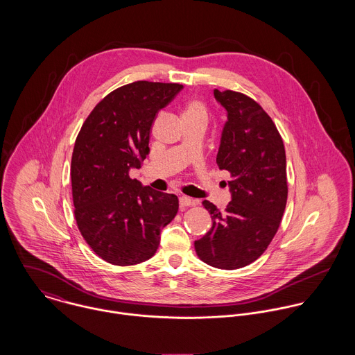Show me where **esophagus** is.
Wrapping results in <instances>:
<instances>
[{"mask_svg":"<svg viewBox=\"0 0 355 355\" xmlns=\"http://www.w3.org/2000/svg\"><path fill=\"white\" fill-rule=\"evenodd\" d=\"M179 203H180V207L184 209V207H189V206H194V205H198L197 200H191L189 197H180L179 198Z\"/></svg>","mask_w":355,"mask_h":355,"instance_id":"obj_1","label":"esophagus"}]
</instances>
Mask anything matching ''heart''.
<instances>
[{
    "label": "heart",
    "instance_id": "b5f03b06",
    "mask_svg": "<svg viewBox=\"0 0 355 355\" xmlns=\"http://www.w3.org/2000/svg\"><path fill=\"white\" fill-rule=\"evenodd\" d=\"M207 116H209L207 105L205 103L203 100L197 98V97L189 100L183 107V112H182V119L183 120H201V121L206 123Z\"/></svg>",
    "mask_w": 355,
    "mask_h": 355
}]
</instances>
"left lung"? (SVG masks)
Wrapping results in <instances>:
<instances>
[{
    "label": "left lung",
    "instance_id": "8db88e82",
    "mask_svg": "<svg viewBox=\"0 0 355 355\" xmlns=\"http://www.w3.org/2000/svg\"><path fill=\"white\" fill-rule=\"evenodd\" d=\"M214 98L228 117L216 161L231 175V202L220 211L203 201L213 224L194 246L207 265L231 270L255 261L279 230L288 194L286 150L259 103L232 90L216 89Z\"/></svg>",
    "mask_w": 355,
    "mask_h": 355
}]
</instances>
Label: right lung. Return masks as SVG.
<instances>
[{"mask_svg":"<svg viewBox=\"0 0 355 355\" xmlns=\"http://www.w3.org/2000/svg\"><path fill=\"white\" fill-rule=\"evenodd\" d=\"M183 89L138 80L116 89L83 123L72 153L71 182L78 228L102 259L127 266L152 258L161 230L176 216L175 194L130 178L150 152L155 114Z\"/></svg>","mask_w":355,"mask_h":355,"instance_id":"right-lung-1","label":"right lung"}]
</instances>
